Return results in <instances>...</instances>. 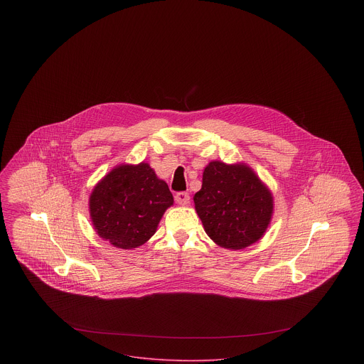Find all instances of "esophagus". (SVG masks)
<instances>
[{
	"mask_svg": "<svg viewBox=\"0 0 364 364\" xmlns=\"http://www.w3.org/2000/svg\"><path fill=\"white\" fill-rule=\"evenodd\" d=\"M175 200H176L178 205L186 206V205L189 203V200H191V196H189L188 192H178V193L175 195Z\"/></svg>",
	"mask_w": 364,
	"mask_h": 364,
	"instance_id": "esophagus-1",
	"label": "esophagus"
}]
</instances>
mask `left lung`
<instances>
[{
  "label": "left lung",
  "instance_id": "obj_1",
  "mask_svg": "<svg viewBox=\"0 0 364 364\" xmlns=\"http://www.w3.org/2000/svg\"><path fill=\"white\" fill-rule=\"evenodd\" d=\"M193 200L208 237L228 250L257 242L273 211L270 192L251 168L220 161L205 168L202 189Z\"/></svg>",
  "mask_w": 364,
  "mask_h": 364
}]
</instances>
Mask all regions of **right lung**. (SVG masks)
I'll return each mask as SVG.
<instances>
[{"instance_id": "right-lung-1", "label": "right lung", "mask_w": 364, "mask_h": 364, "mask_svg": "<svg viewBox=\"0 0 364 364\" xmlns=\"http://www.w3.org/2000/svg\"><path fill=\"white\" fill-rule=\"evenodd\" d=\"M172 203L168 185L141 162L110 171L91 193L90 213L100 237L113 247L133 250L154 235Z\"/></svg>"}]
</instances>
